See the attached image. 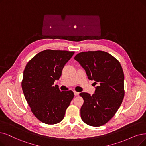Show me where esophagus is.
<instances>
[{"label":"esophagus","mask_w":146,"mask_h":146,"mask_svg":"<svg viewBox=\"0 0 146 146\" xmlns=\"http://www.w3.org/2000/svg\"><path fill=\"white\" fill-rule=\"evenodd\" d=\"M74 95H75V96H77V95H79V92H75V91H74Z\"/></svg>","instance_id":"34e87169"}]
</instances>
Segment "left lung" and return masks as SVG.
Listing matches in <instances>:
<instances>
[{"mask_svg":"<svg viewBox=\"0 0 146 146\" xmlns=\"http://www.w3.org/2000/svg\"><path fill=\"white\" fill-rule=\"evenodd\" d=\"M96 87L92 95L80 93L84 100L80 110L81 117L85 123L101 126L111 120L123 101L124 73L120 62L112 55L102 51H84L75 56Z\"/></svg>","mask_w":146,"mask_h":146,"instance_id":"8db88e82","label":"left lung"}]
</instances>
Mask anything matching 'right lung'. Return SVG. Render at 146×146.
Returning a JSON list of instances; mask_svg holds the SVG:
<instances>
[{
    "label": "right lung",
    "instance_id": "right-lung-1",
    "mask_svg": "<svg viewBox=\"0 0 146 146\" xmlns=\"http://www.w3.org/2000/svg\"><path fill=\"white\" fill-rule=\"evenodd\" d=\"M74 51L46 50L29 61L23 72L22 90L34 115L42 123H59L74 98L72 90L60 91L59 80Z\"/></svg>",
    "mask_w": 146,
    "mask_h": 146
}]
</instances>
